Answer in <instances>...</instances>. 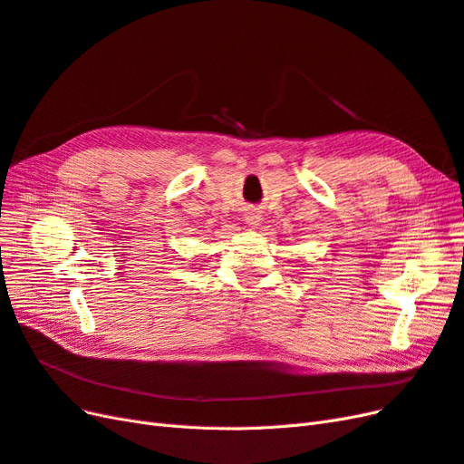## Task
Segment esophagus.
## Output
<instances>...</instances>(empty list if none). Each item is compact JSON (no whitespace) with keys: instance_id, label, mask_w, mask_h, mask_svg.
Segmentation results:
<instances>
[{"instance_id":"1","label":"esophagus","mask_w":464,"mask_h":464,"mask_svg":"<svg viewBox=\"0 0 464 464\" xmlns=\"http://www.w3.org/2000/svg\"><path fill=\"white\" fill-rule=\"evenodd\" d=\"M245 219H246V223H250V226H258V223H260V214L258 212H246Z\"/></svg>"}]
</instances>
